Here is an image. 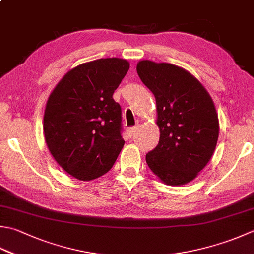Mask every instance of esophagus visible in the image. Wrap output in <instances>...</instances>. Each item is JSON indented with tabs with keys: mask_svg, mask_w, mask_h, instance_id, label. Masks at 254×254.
Segmentation results:
<instances>
[{
	"mask_svg": "<svg viewBox=\"0 0 254 254\" xmlns=\"http://www.w3.org/2000/svg\"><path fill=\"white\" fill-rule=\"evenodd\" d=\"M136 130H137V127H128V128H127V135L131 137V136L133 135V134H134V133H135V131H136Z\"/></svg>",
	"mask_w": 254,
	"mask_h": 254,
	"instance_id": "esophagus-1",
	"label": "esophagus"
}]
</instances>
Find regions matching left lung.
<instances>
[{
  "mask_svg": "<svg viewBox=\"0 0 254 254\" xmlns=\"http://www.w3.org/2000/svg\"><path fill=\"white\" fill-rule=\"evenodd\" d=\"M136 71L156 100L160 142L146 163L170 186L195 180L210 161L219 136V120L207 89L186 69L141 61Z\"/></svg>",
  "mask_w": 254,
  "mask_h": 254,
  "instance_id": "8db88e82",
  "label": "left lung"
}]
</instances>
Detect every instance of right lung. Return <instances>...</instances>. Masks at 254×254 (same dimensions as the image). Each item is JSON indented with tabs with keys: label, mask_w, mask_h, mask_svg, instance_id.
Segmentation results:
<instances>
[{
	"label": "right lung",
	"mask_w": 254,
	"mask_h": 254,
	"mask_svg": "<svg viewBox=\"0 0 254 254\" xmlns=\"http://www.w3.org/2000/svg\"><path fill=\"white\" fill-rule=\"evenodd\" d=\"M128 68L116 57L78 64L49 94L45 141L58 165L79 181L108 173L124 145L121 107L112 96Z\"/></svg>",
	"instance_id": "1"
}]
</instances>
